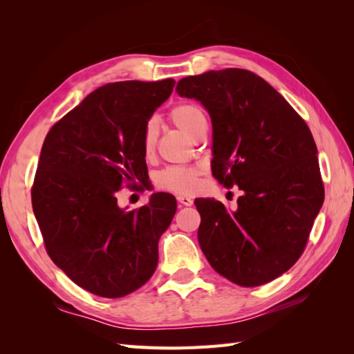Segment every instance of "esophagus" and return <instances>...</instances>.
<instances>
[{"instance_id": "esophagus-1", "label": "esophagus", "mask_w": 354, "mask_h": 354, "mask_svg": "<svg viewBox=\"0 0 354 354\" xmlns=\"http://www.w3.org/2000/svg\"><path fill=\"white\" fill-rule=\"evenodd\" d=\"M177 202L180 203V205H183V207H190V205H194V199L189 198V196H185V195H180V196H177Z\"/></svg>"}]
</instances>
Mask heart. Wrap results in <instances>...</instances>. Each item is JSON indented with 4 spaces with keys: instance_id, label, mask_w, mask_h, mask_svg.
<instances>
[{
    "instance_id": "heart-1",
    "label": "heart",
    "mask_w": 354,
    "mask_h": 354,
    "mask_svg": "<svg viewBox=\"0 0 354 354\" xmlns=\"http://www.w3.org/2000/svg\"><path fill=\"white\" fill-rule=\"evenodd\" d=\"M169 120L190 138L194 137L202 125L207 124L205 113L195 103H180L169 112ZM158 137V125L153 120L145 124L142 146L146 156L155 151ZM202 174L201 167H169L156 176V186L162 190L173 192L178 195H189L199 186V177Z\"/></svg>"
}]
</instances>
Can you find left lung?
I'll list each match as a JSON object with an SVG mask.
<instances>
[{"mask_svg":"<svg viewBox=\"0 0 354 354\" xmlns=\"http://www.w3.org/2000/svg\"><path fill=\"white\" fill-rule=\"evenodd\" d=\"M176 91L199 100L211 116L214 178L243 192L234 212L220 201H195L202 252L236 285L276 279L304 252L325 198L310 128L269 82L246 69L186 77Z\"/></svg>","mask_w":354,"mask_h":354,"instance_id":"left-lung-1","label":"left lung"}]
</instances>
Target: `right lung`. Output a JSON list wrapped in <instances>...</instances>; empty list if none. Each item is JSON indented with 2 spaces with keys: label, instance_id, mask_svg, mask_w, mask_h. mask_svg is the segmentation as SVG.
<instances>
[{
  "label": "right lung",
  "instance_id": "right-lung-1",
  "mask_svg": "<svg viewBox=\"0 0 354 354\" xmlns=\"http://www.w3.org/2000/svg\"><path fill=\"white\" fill-rule=\"evenodd\" d=\"M174 84H106L53 125L42 145L30 196L46 251L94 295L121 298L156 270L158 242L174 217L176 198L159 192L125 211L116 194L124 186L143 189L149 178L143 128Z\"/></svg>",
  "mask_w": 354,
  "mask_h": 354
}]
</instances>
